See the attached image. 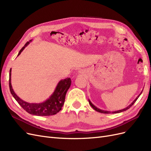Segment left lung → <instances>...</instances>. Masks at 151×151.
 Segmentation results:
<instances>
[{"label":"left lung","mask_w":151,"mask_h":151,"mask_svg":"<svg viewBox=\"0 0 151 151\" xmlns=\"http://www.w3.org/2000/svg\"><path fill=\"white\" fill-rule=\"evenodd\" d=\"M142 91H143V90L141 91V93L138 95V96L134 100V101L132 102L130 105H129V106H128L127 108H124V109H120V110H118V111H106V110H103V109H99V108H97L96 106H94V105L91 103V101H90V99H88V101H89V104L91 105V107H92L94 110H96V111H98V112H99V113H106V114H109V113H121V112H123V111H126V110H127L128 109H129L132 105H133L134 103H135V102L137 101V99L139 98V97L140 96V95L142 94Z\"/></svg>","instance_id":"left-lung-1"}]
</instances>
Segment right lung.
I'll return each mask as SVG.
<instances>
[{
  "instance_id": "add662e5",
  "label": "right lung",
  "mask_w": 151,
  "mask_h": 151,
  "mask_svg": "<svg viewBox=\"0 0 151 151\" xmlns=\"http://www.w3.org/2000/svg\"><path fill=\"white\" fill-rule=\"evenodd\" d=\"M32 40H31L28 42H27L24 46L21 49L17 57L32 42ZM11 70L12 68H11L9 71V88L11 93L13 96L14 98L26 111L31 115L36 116H50L55 115L61 110L65 102L66 93L71 85V80L70 78L62 79L59 81L53 93L43 102L31 103L21 99L14 91L11 84Z\"/></svg>"
}]
</instances>
